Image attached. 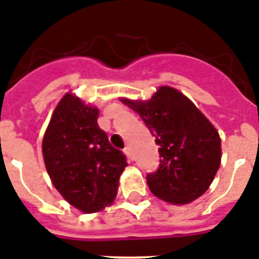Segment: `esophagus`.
Instances as JSON below:
<instances>
[{"instance_id": "34e87169", "label": "esophagus", "mask_w": 259, "mask_h": 259, "mask_svg": "<svg viewBox=\"0 0 259 259\" xmlns=\"http://www.w3.org/2000/svg\"><path fill=\"white\" fill-rule=\"evenodd\" d=\"M123 153L126 154V156H127L130 160L134 159V154H133V151H132V147L130 146H126L125 149H123Z\"/></svg>"}]
</instances>
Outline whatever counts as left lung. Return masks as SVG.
<instances>
[{
    "mask_svg": "<svg viewBox=\"0 0 259 259\" xmlns=\"http://www.w3.org/2000/svg\"><path fill=\"white\" fill-rule=\"evenodd\" d=\"M121 101L140 114L159 146V167L146 177L150 191L172 204L201 196L221 162L220 136L207 117L171 87H160L147 101Z\"/></svg>",
    "mask_w": 259,
    "mask_h": 259,
    "instance_id": "left-lung-1",
    "label": "left lung"
}]
</instances>
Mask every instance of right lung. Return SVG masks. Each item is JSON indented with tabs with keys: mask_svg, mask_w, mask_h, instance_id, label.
<instances>
[{
	"mask_svg": "<svg viewBox=\"0 0 259 259\" xmlns=\"http://www.w3.org/2000/svg\"><path fill=\"white\" fill-rule=\"evenodd\" d=\"M97 117V108L67 93L52 113L42 143L52 184L84 213L112 204L127 166L122 151L114 149L99 127Z\"/></svg>",
	"mask_w": 259,
	"mask_h": 259,
	"instance_id": "1",
	"label": "right lung"
}]
</instances>
